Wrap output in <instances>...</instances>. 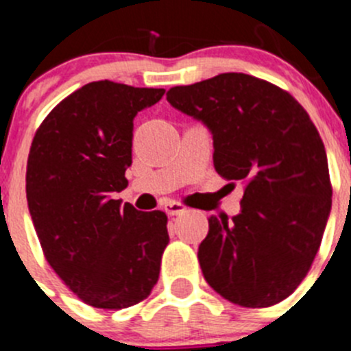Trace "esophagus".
Returning a JSON list of instances; mask_svg holds the SVG:
<instances>
[{
	"label": "esophagus",
	"mask_w": 351,
	"mask_h": 351,
	"mask_svg": "<svg viewBox=\"0 0 351 351\" xmlns=\"http://www.w3.org/2000/svg\"><path fill=\"white\" fill-rule=\"evenodd\" d=\"M162 210L169 215V217H175V215H182L187 211V206H183L182 203H175V201H168L164 204Z\"/></svg>",
	"instance_id": "esophagus-1"
}]
</instances>
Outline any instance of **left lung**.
Here are the masks:
<instances>
[{
    "mask_svg": "<svg viewBox=\"0 0 351 351\" xmlns=\"http://www.w3.org/2000/svg\"><path fill=\"white\" fill-rule=\"evenodd\" d=\"M166 97L210 129L217 173L245 185L239 215L208 219L197 252L204 280L234 304H278L308 274L332 204L317 128L287 90L245 73L171 87Z\"/></svg>",
    "mask_w": 351,
    "mask_h": 351,
    "instance_id": "8db88e82",
    "label": "left lung"
}]
</instances>
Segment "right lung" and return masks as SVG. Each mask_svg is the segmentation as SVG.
<instances>
[{
  "mask_svg": "<svg viewBox=\"0 0 351 351\" xmlns=\"http://www.w3.org/2000/svg\"><path fill=\"white\" fill-rule=\"evenodd\" d=\"M164 93L90 82L47 115L31 143L26 195L40 245L64 285L94 308L138 304L159 280L168 217L112 197L128 187L132 121Z\"/></svg>",
  "mask_w": 351,
  "mask_h": 351,
  "instance_id": "right-lung-1",
  "label": "right lung"
}]
</instances>
